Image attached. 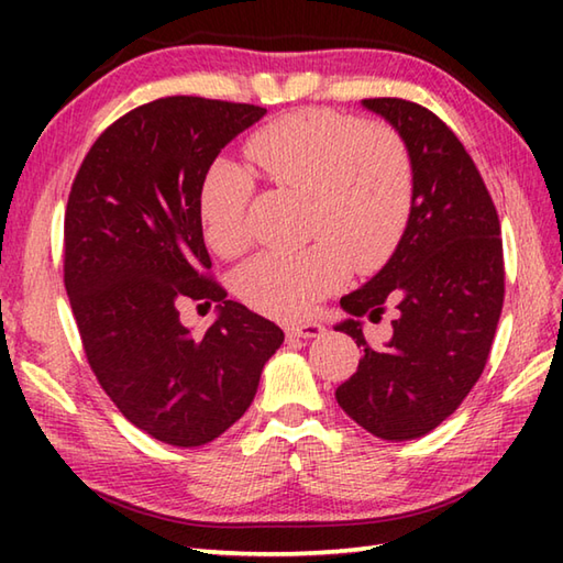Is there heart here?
Wrapping results in <instances>:
<instances>
[{
    "label": "heart",
    "mask_w": 563,
    "mask_h": 563,
    "mask_svg": "<svg viewBox=\"0 0 563 563\" xmlns=\"http://www.w3.org/2000/svg\"><path fill=\"white\" fill-rule=\"evenodd\" d=\"M292 266L295 261L290 256H271L254 263L244 275V300L256 312L273 314H288L305 307L319 288L297 275Z\"/></svg>",
    "instance_id": "heart-1"
}]
</instances>
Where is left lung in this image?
<instances>
[{"label": "left lung", "mask_w": 563, "mask_h": 563, "mask_svg": "<svg viewBox=\"0 0 563 563\" xmlns=\"http://www.w3.org/2000/svg\"><path fill=\"white\" fill-rule=\"evenodd\" d=\"M266 111L166 97L93 142L65 212V288L84 353L130 423L200 448L246 413L283 331L227 300L206 271L200 194L218 154ZM181 294L203 319H177Z\"/></svg>", "instance_id": "8db88e82"}]
</instances>
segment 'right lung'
Returning a JSON list of instances; mask_svg holds the SVG:
<instances>
[{
	"label": "right lung",
	"mask_w": 563,
	"mask_h": 563,
	"mask_svg": "<svg viewBox=\"0 0 563 563\" xmlns=\"http://www.w3.org/2000/svg\"><path fill=\"white\" fill-rule=\"evenodd\" d=\"M397 130L411 162V206L385 266L345 297L373 329L341 409L382 440L440 426L482 377L504 309V244L494 200L462 142L428 109L367 99Z\"/></svg>",
	"instance_id": "obj_1"
}]
</instances>
